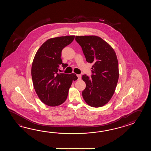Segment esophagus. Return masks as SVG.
<instances>
[{"mask_svg": "<svg viewBox=\"0 0 151 151\" xmlns=\"http://www.w3.org/2000/svg\"><path fill=\"white\" fill-rule=\"evenodd\" d=\"M77 76L79 79H81V74H77Z\"/></svg>", "mask_w": 151, "mask_h": 151, "instance_id": "obj_1", "label": "esophagus"}]
</instances>
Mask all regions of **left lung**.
Instances as JSON below:
<instances>
[{
  "label": "left lung",
  "mask_w": 151,
  "mask_h": 151,
  "mask_svg": "<svg viewBox=\"0 0 151 151\" xmlns=\"http://www.w3.org/2000/svg\"><path fill=\"white\" fill-rule=\"evenodd\" d=\"M88 63L92 64V74L83 75L86 88L82 92L83 99L90 106L105 105L112 97L119 79L118 61L111 46L96 35L76 36Z\"/></svg>",
  "instance_id": "1"
}]
</instances>
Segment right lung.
Returning a JSON list of instances; mask_svg holds the SVG:
<instances>
[{"instance_id":"1","label":"right lung","mask_w":151,"mask_h":151,"mask_svg":"<svg viewBox=\"0 0 151 151\" xmlns=\"http://www.w3.org/2000/svg\"><path fill=\"white\" fill-rule=\"evenodd\" d=\"M75 35L49 39L39 48L33 59L31 75L33 86L39 98L47 106L55 107L64 103L76 74L59 73L60 68L68 64L62 62V50L70 44Z\"/></svg>"}]
</instances>
